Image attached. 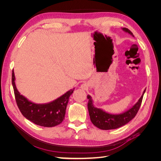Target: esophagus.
<instances>
[{
	"mask_svg": "<svg viewBox=\"0 0 161 161\" xmlns=\"http://www.w3.org/2000/svg\"><path fill=\"white\" fill-rule=\"evenodd\" d=\"M88 86H89L88 84H87V83H83V84H82L80 85V88L82 90H86L87 89H88Z\"/></svg>",
	"mask_w": 161,
	"mask_h": 161,
	"instance_id": "obj_1",
	"label": "esophagus"
}]
</instances>
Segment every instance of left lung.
Instances as JSON below:
<instances>
[{"label":"left lung","mask_w":161,"mask_h":161,"mask_svg":"<svg viewBox=\"0 0 161 161\" xmlns=\"http://www.w3.org/2000/svg\"><path fill=\"white\" fill-rule=\"evenodd\" d=\"M121 29L125 33H128L131 36L134 37L133 33L128 29L125 27ZM145 91L146 89H144L143 91L142 96L138 99L137 103L134 104V105H133L128 110L119 114H109L102 109L96 108L93 104V100H92V97L88 95H87V99H89V102L87 106H88L91 121L96 127L104 130L116 129L125 125L132 119L136 116V114L138 113L141 103H142Z\"/></svg>","instance_id":"1"}]
</instances>
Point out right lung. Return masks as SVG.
<instances>
[{
	"instance_id": "right-lung-1",
	"label": "right lung",
	"mask_w": 161,
	"mask_h": 161,
	"mask_svg": "<svg viewBox=\"0 0 161 161\" xmlns=\"http://www.w3.org/2000/svg\"><path fill=\"white\" fill-rule=\"evenodd\" d=\"M15 76L13 70L12 85L18 108L26 119L43 127H53L64 119L66 109L70 96L75 88L67 91L56 99L47 103H35L21 95L16 87Z\"/></svg>"
}]
</instances>
